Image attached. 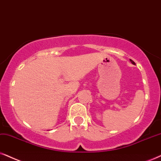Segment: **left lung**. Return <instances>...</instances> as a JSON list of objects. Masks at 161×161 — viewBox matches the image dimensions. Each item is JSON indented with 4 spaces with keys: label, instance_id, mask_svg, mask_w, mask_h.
Returning a JSON list of instances; mask_svg holds the SVG:
<instances>
[{
    "label": "left lung",
    "instance_id": "obj_1",
    "mask_svg": "<svg viewBox=\"0 0 161 161\" xmlns=\"http://www.w3.org/2000/svg\"><path fill=\"white\" fill-rule=\"evenodd\" d=\"M130 61H131V62L132 63V64H135V62H134V61H132L131 59H130Z\"/></svg>",
    "mask_w": 161,
    "mask_h": 161
}]
</instances>
